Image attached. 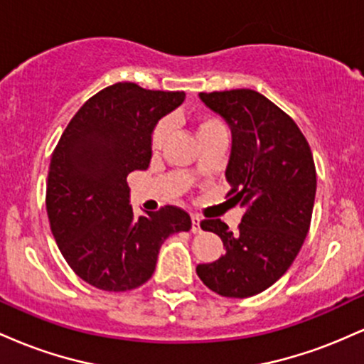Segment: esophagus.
Returning <instances> with one entry per match:
<instances>
[{"instance_id":"obj_1","label":"esophagus","mask_w":364,"mask_h":364,"mask_svg":"<svg viewBox=\"0 0 364 364\" xmlns=\"http://www.w3.org/2000/svg\"><path fill=\"white\" fill-rule=\"evenodd\" d=\"M191 232H202V228H200V217L198 215H191Z\"/></svg>"}]
</instances>
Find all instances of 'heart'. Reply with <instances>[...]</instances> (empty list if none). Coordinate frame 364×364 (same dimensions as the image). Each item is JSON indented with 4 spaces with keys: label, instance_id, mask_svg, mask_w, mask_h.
Segmentation results:
<instances>
[{
    "label": "heart",
    "instance_id": "b5f03b06",
    "mask_svg": "<svg viewBox=\"0 0 364 364\" xmlns=\"http://www.w3.org/2000/svg\"><path fill=\"white\" fill-rule=\"evenodd\" d=\"M224 128L223 123L219 119L214 118V116H202L196 123V135H205L208 132H214V129ZM166 136H168V123L166 121H161L152 132V139H150V147H152L154 152H157L159 149L164 144Z\"/></svg>",
    "mask_w": 364,
    "mask_h": 364
}]
</instances>
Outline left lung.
Here are the masks:
<instances>
[{
    "label": "left lung",
    "mask_w": 364,
    "mask_h": 364,
    "mask_svg": "<svg viewBox=\"0 0 364 364\" xmlns=\"http://www.w3.org/2000/svg\"><path fill=\"white\" fill-rule=\"evenodd\" d=\"M232 133L228 196L245 208L237 232L220 219L202 220L223 240L225 253L200 263L196 274L224 298H250L286 274L308 235L316 193L311 149L298 124L252 89L202 92Z\"/></svg>",
    "instance_id": "obj_1"
}]
</instances>
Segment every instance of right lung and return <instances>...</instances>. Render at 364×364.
<instances>
[{"instance_id":"right-lung-1","label":"right lung","mask_w":364,"mask_h":364,"mask_svg":"<svg viewBox=\"0 0 364 364\" xmlns=\"http://www.w3.org/2000/svg\"><path fill=\"white\" fill-rule=\"evenodd\" d=\"M185 92L106 87L78 109L51 156L46 208L58 248L78 277L102 291H132L152 277L161 245L190 231L183 208L135 217L127 176L149 168L157 121Z\"/></svg>"}]
</instances>
